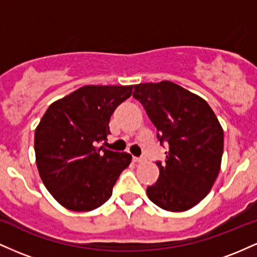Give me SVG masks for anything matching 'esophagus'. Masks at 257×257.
<instances>
[{"label":"esophagus","mask_w":257,"mask_h":257,"mask_svg":"<svg viewBox=\"0 0 257 257\" xmlns=\"http://www.w3.org/2000/svg\"><path fill=\"white\" fill-rule=\"evenodd\" d=\"M143 161L144 159L141 157H133V162H134V163H141Z\"/></svg>","instance_id":"obj_1"}]
</instances>
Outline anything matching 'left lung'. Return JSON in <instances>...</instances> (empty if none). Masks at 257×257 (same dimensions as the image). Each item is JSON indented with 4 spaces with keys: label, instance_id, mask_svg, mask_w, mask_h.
<instances>
[{
    "label": "left lung",
    "instance_id": "1",
    "mask_svg": "<svg viewBox=\"0 0 257 257\" xmlns=\"http://www.w3.org/2000/svg\"><path fill=\"white\" fill-rule=\"evenodd\" d=\"M133 96L157 128L168 151L159 178L146 190L168 211H185L210 192L220 173L223 131L204 99L169 81L134 85Z\"/></svg>",
    "mask_w": 257,
    "mask_h": 257
}]
</instances>
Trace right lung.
I'll return each instance as SVG.
<instances>
[{"label": "right lung", "instance_id": "1", "mask_svg": "<svg viewBox=\"0 0 257 257\" xmlns=\"http://www.w3.org/2000/svg\"><path fill=\"white\" fill-rule=\"evenodd\" d=\"M133 85H84L47 108L35 131L38 173L69 210L90 211L112 194L132 156L96 147L107 140L111 114Z\"/></svg>", "mask_w": 257, "mask_h": 257}]
</instances>
